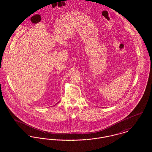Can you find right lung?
<instances>
[{"instance_id":"obj_1","label":"right lung","mask_w":152,"mask_h":152,"mask_svg":"<svg viewBox=\"0 0 152 152\" xmlns=\"http://www.w3.org/2000/svg\"><path fill=\"white\" fill-rule=\"evenodd\" d=\"M57 104H58V103H57Z\"/></svg>"}]
</instances>
